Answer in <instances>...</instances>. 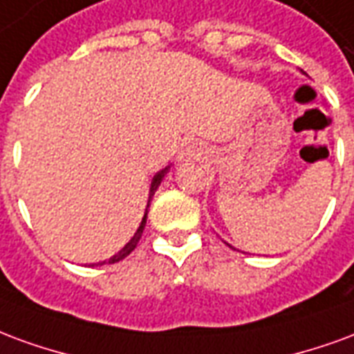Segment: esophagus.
Segmentation results:
<instances>
[{
    "label": "esophagus",
    "instance_id": "obj_1",
    "mask_svg": "<svg viewBox=\"0 0 354 354\" xmlns=\"http://www.w3.org/2000/svg\"><path fill=\"white\" fill-rule=\"evenodd\" d=\"M194 156V147L187 145L185 149H180L179 152V160H190Z\"/></svg>",
    "mask_w": 354,
    "mask_h": 354
}]
</instances>
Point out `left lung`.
Wrapping results in <instances>:
<instances>
[{
    "label": "left lung",
    "mask_w": 354,
    "mask_h": 354,
    "mask_svg": "<svg viewBox=\"0 0 354 354\" xmlns=\"http://www.w3.org/2000/svg\"><path fill=\"white\" fill-rule=\"evenodd\" d=\"M230 247H232V245H230Z\"/></svg>",
    "instance_id": "8db88e82"
}]
</instances>
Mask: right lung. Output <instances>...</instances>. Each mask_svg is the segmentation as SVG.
<instances>
[{"label": "right lung", "instance_id": "1", "mask_svg": "<svg viewBox=\"0 0 354 354\" xmlns=\"http://www.w3.org/2000/svg\"><path fill=\"white\" fill-rule=\"evenodd\" d=\"M169 171V166H166L164 169H160V171H156L154 174V177L151 179V187H149V200H147V207H145V215H143V218H141V224H139V228L136 230V234L131 236V239L128 241V243L124 245L122 249L117 252V254H113L109 260H103V262H97V264H115V262H120V260H124L128 254H130L136 247H138L139 239H141V234H143V230H145V224H147V215H149V205H151L152 202V196H154V192L158 190L160 183L164 180V177H166V174ZM97 264H92V266H97Z\"/></svg>", "mask_w": 354, "mask_h": 354}]
</instances>
